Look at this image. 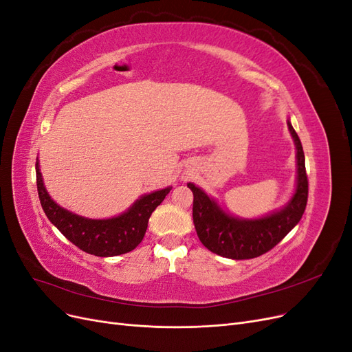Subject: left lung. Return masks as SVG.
<instances>
[{"label":"left lung","instance_id":"left-lung-1","mask_svg":"<svg viewBox=\"0 0 352 352\" xmlns=\"http://www.w3.org/2000/svg\"><path fill=\"white\" fill-rule=\"evenodd\" d=\"M287 127L296 146L298 176L295 194L280 211L254 220L233 217L223 211L204 190L194 184H188L194 194L192 217L197 235L211 252L232 260L260 257L274 248L301 220L308 198L305 157L300 138L289 120Z\"/></svg>","mask_w":352,"mask_h":352}]
</instances>
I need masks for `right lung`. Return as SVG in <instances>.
<instances>
[{
    "label": "right lung",
    "mask_w": 352,
    "mask_h": 352,
    "mask_svg": "<svg viewBox=\"0 0 352 352\" xmlns=\"http://www.w3.org/2000/svg\"><path fill=\"white\" fill-rule=\"evenodd\" d=\"M36 186L42 210L52 225L78 248L97 257H114L135 250L144 239L153 211L172 189L166 188L142 195L129 210L117 217L94 220L73 214L51 199L42 182L38 162Z\"/></svg>",
    "instance_id": "obj_1"
}]
</instances>
